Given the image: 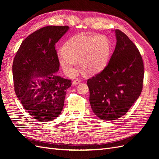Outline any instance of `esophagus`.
<instances>
[{
    "instance_id": "1",
    "label": "esophagus",
    "mask_w": 159,
    "mask_h": 159,
    "mask_svg": "<svg viewBox=\"0 0 159 159\" xmlns=\"http://www.w3.org/2000/svg\"><path fill=\"white\" fill-rule=\"evenodd\" d=\"M80 81H81V80H80L76 79V80H75L74 81H73V82H72V85L74 86V85H78V84L80 82Z\"/></svg>"
}]
</instances>
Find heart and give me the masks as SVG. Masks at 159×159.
<instances>
[{"mask_svg": "<svg viewBox=\"0 0 159 159\" xmlns=\"http://www.w3.org/2000/svg\"><path fill=\"white\" fill-rule=\"evenodd\" d=\"M111 51V43L103 35L71 37L65 42L58 56L60 65L69 75L75 73L76 62L89 75L98 73L106 65Z\"/></svg>", "mask_w": 159, "mask_h": 159, "instance_id": "heart-1", "label": "heart"}]
</instances>
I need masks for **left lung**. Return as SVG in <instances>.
<instances>
[{
  "label": "left lung",
  "instance_id": "obj_1",
  "mask_svg": "<svg viewBox=\"0 0 159 159\" xmlns=\"http://www.w3.org/2000/svg\"><path fill=\"white\" fill-rule=\"evenodd\" d=\"M117 43L105 68L87 81L95 115L113 121L125 115L140 96L144 65L141 55L125 34L115 30Z\"/></svg>",
  "mask_w": 159,
  "mask_h": 159
}]
</instances>
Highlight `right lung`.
Masks as SVG:
<instances>
[{"label": "right lung", "instance_id": "obj_1", "mask_svg": "<svg viewBox=\"0 0 159 159\" xmlns=\"http://www.w3.org/2000/svg\"><path fill=\"white\" fill-rule=\"evenodd\" d=\"M68 29V26H48L35 31L22 42L14 58L16 95L28 114L40 122L58 117L71 85L70 80L56 74L60 63L55 44Z\"/></svg>", "mask_w": 159, "mask_h": 159}]
</instances>
